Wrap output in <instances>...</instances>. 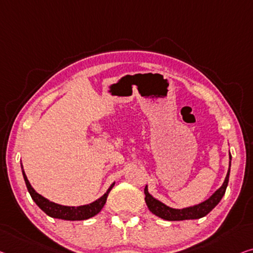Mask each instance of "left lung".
I'll list each match as a JSON object with an SVG mask.
<instances>
[{
	"instance_id": "1",
	"label": "left lung",
	"mask_w": 253,
	"mask_h": 253,
	"mask_svg": "<svg viewBox=\"0 0 253 253\" xmlns=\"http://www.w3.org/2000/svg\"><path fill=\"white\" fill-rule=\"evenodd\" d=\"M229 160H232L231 153H229ZM229 167H231V161H229ZM229 170H231V168H228L227 175L225 177L223 185L218 188V190L214 192V193L211 195L208 200L199 203V205H195L193 207H187V208H183V209L170 208V207L166 206L165 203L159 201V200L153 198L152 195L149 193L148 186H145L144 194H145L146 206H148V208L151 212L154 213L158 217L163 218L165 220H171V221L187 220V219H199V218L205 217L218 205V203L220 202V200L223 199L226 192V188H227V185H228Z\"/></svg>"
}]
</instances>
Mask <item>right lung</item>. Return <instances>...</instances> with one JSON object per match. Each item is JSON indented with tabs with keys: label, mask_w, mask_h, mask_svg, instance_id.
Instances as JSON below:
<instances>
[{
	"label": "right lung",
	"mask_w": 253,
	"mask_h": 253,
	"mask_svg": "<svg viewBox=\"0 0 253 253\" xmlns=\"http://www.w3.org/2000/svg\"><path fill=\"white\" fill-rule=\"evenodd\" d=\"M22 168V165H21ZM22 176H24L26 186H27V190L29 192L30 197L34 200V202L36 203L37 206L42 209L47 216L52 218H58V219H63V220H85L88 219V218H92L100 212L101 210L107 202V198L109 193H110L111 188L114 187L115 183H112L110 187L108 188V191L101 197L97 199L96 201H94L89 205H84L79 207H68V206H61L58 205V203H54L50 201V200L45 199L42 195L37 193V192L34 190L30 185L29 180L26 176L24 169H22Z\"/></svg>",
	"instance_id": "obj_1"
}]
</instances>
